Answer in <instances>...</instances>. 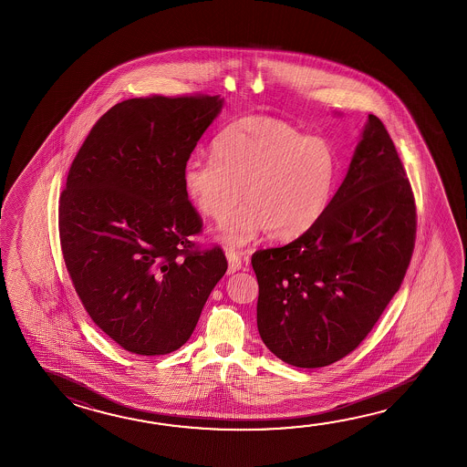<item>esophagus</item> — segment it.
I'll return each instance as SVG.
<instances>
[{
  "label": "esophagus",
  "mask_w": 467,
  "mask_h": 467,
  "mask_svg": "<svg viewBox=\"0 0 467 467\" xmlns=\"http://www.w3.org/2000/svg\"><path fill=\"white\" fill-rule=\"evenodd\" d=\"M226 259H228V274H234L237 270L243 269V259L236 251H226Z\"/></svg>",
  "instance_id": "esophagus-1"
}]
</instances>
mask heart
Listing matches in <instances>:
<instances>
[{
	"instance_id": "b5f03b06",
	"label": "heart",
	"mask_w": 467,
	"mask_h": 467,
	"mask_svg": "<svg viewBox=\"0 0 467 467\" xmlns=\"http://www.w3.org/2000/svg\"><path fill=\"white\" fill-rule=\"evenodd\" d=\"M213 159H190L183 189L198 212L222 223L230 245H244L262 231L285 243L303 236L327 213L335 195L337 157L331 144L305 138L269 116H244L213 142Z\"/></svg>"
}]
</instances>
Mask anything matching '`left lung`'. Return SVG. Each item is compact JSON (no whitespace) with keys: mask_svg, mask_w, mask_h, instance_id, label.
I'll return each mask as SVG.
<instances>
[{"mask_svg":"<svg viewBox=\"0 0 467 467\" xmlns=\"http://www.w3.org/2000/svg\"><path fill=\"white\" fill-rule=\"evenodd\" d=\"M417 206L382 121L368 115L327 213L282 247L255 251L257 329L290 366L325 368L354 351L399 292Z\"/></svg>","mask_w":467,"mask_h":467,"instance_id":"8db88e82","label":"left lung"}]
</instances>
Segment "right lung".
<instances>
[{
	"mask_svg": "<svg viewBox=\"0 0 467 467\" xmlns=\"http://www.w3.org/2000/svg\"><path fill=\"white\" fill-rule=\"evenodd\" d=\"M223 99L148 97L118 103L77 152L58 202L68 275L93 323L126 351L161 356L187 343L228 269L200 251L203 223L183 169Z\"/></svg>",
	"mask_w": 467,
	"mask_h": 467,
	"instance_id": "add662e5",
	"label": "right lung"
}]
</instances>
